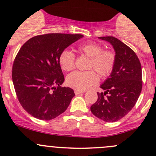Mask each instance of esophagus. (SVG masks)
<instances>
[{"label": "esophagus", "mask_w": 156, "mask_h": 156, "mask_svg": "<svg viewBox=\"0 0 156 156\" xmlns=\"http://www.w3.org/2000/svg\"><path fill=\"white\" fill-rule=\"evenodd\" d=\"M84 91H81V90H75V95H79V94L83 93Z\"/></svg>", "instance_id": "esophagus-1"}]
</instances>
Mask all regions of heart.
Returning a JSON list of instances; mask_svg holds the SVG:
<instances>
[{"mask_svg": "<svg viewBox=\"0 0 156 156\" xmlns=\"http://www.w3.org/2000/svg\"><path fill=\"white\" fill-rule=\"evenodd\" d=\"M78 50L90 58L87 67L89 69H94L101 77H107L112 73L116 62L115 55L112 51L104 50L101 45L92 41L82 44ZM58 61L61 69L64 71L74 69L75 56L69 49L61 52ZM95 71H75L66 77V84L75 90L85 91L98 81V76Z\"/></svg>", "mask_w": 156, "mask_h": 156, "instance_id": "heart-1", "label": "heart"}]
</instances>
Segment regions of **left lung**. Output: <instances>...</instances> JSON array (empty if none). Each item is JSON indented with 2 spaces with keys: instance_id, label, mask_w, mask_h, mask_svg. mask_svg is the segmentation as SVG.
Returning <instances> with one entry per match:
<instances>
[{
  "instance_id": "obj_1",
  "label": "left lung",
  "mask_w": 156,
  "mask_h": 156,
  "mask_svg": "<svg viewBox=\"0 0 156 156\" xmlns=\"http://www.w3.org/2000/svg\"><path fill=\"white\" fill-rule=\"evenodd\" d=\"M98 38L112 44L116 62L111 75L100 86L104 92H98V100L90 109L104 121L115 122L124 117L138 101L142 89L141 65L134 51L118 38Z\"/></svg>"
}]
</instances>
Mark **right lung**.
I'll return each mask as SVG.
<instances>
[{
	"mask_svg": "<svg viewBox=\"0 0 156 156\" xmlns=\"http://www.w3.org/2000/svg\"><path fill=\"white\" fill-rule=\"evenodd\" d=\"M80 34L37 35L22 46L12 66L13 85L22 107L37 119L49 121L65 112L75 93L61 86L64 76L59 55Z\"/></svg>",
	"mask_w": 156,
	"mask_h": 156,
	"instance_id": "right-lung-1",
	"label": "right lung"
}]
</instances>
